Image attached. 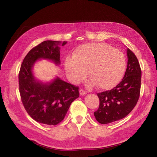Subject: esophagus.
Listing matches in <instances>:
<instances>
[{
	"label": "esophagus",
	"instance_id": "esophagus-1",
	"mask_svg": "<svg viewBox=\"0 0 157 157\" xmlns=\"http://www.w3.org/2000/svg\"><path fill=\"white\" fill-rule=\"evenodd\" d=\"M79 92H80V96H84V95H86L87 94V92L86 91V90H84V89H80L79 90Z\"/></svg>",
	"mask_w": 157,
	"mask_h": 157
}]
</instances>
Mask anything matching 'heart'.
Returning <instances> with one entry per match:
<instances>
[{
  "instance_id": "b5f03b06",
  "label": "heart",
  "mask_w": 157,
  "mask_h": 157,
  "mask_svg": "<svg viewBox=\"0 0 157 157\" xmlns=\"http://www.w3.org/2000/svg\"><path fill=\"white\" fill-rule=\"evenodd\" d=\"M70 80L77 84L86 78L87 71L99 89L107 90L121 82L126 68V59L121 52L105 44H85L79 46L65 62Z\"/></svg>"
}]
</instances>
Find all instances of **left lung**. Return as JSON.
<instances>
[{"mask_svg": "<svg viewBox=\"0 0 157 157\" xmlns=\"http://www.w3.org/2000/svg\"><path fill=\"white\" fill-rule=\"evenodd\" d=\"M128 65L122 81L115 87L98 93L99 106L94 113L98 122L109 124L126 117L136 106L141 89V70L137 57L127 49Z\"/></svg>", "mask_w": 157, "mask_h": 157, "instance_id": "1", "label": "left lung"}]
</instances>
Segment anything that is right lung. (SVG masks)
Segmentation results:
<instances>
[{
    "instance_id": "add662e5",
    "label": "right lung",
    "mask_w": 157,
    "mask_h": 157,
    "mask_svg": "<svg viewBox=\"0 0 157 157\" xmlns=\"http://www.w3.org/2000/svg\"><path fill=\"white\" fill-rule=\"evenodd\" d=\"M67 42L46 40L32 48L23 59L19 72V89L27 113L35 121L48 125H57L62 121L75 99L79 97L78 87L59 78L43 84L36 81L32 72L35 61L48 59L60 63L59 46Z\"/></svg>"
}]
</instances>
